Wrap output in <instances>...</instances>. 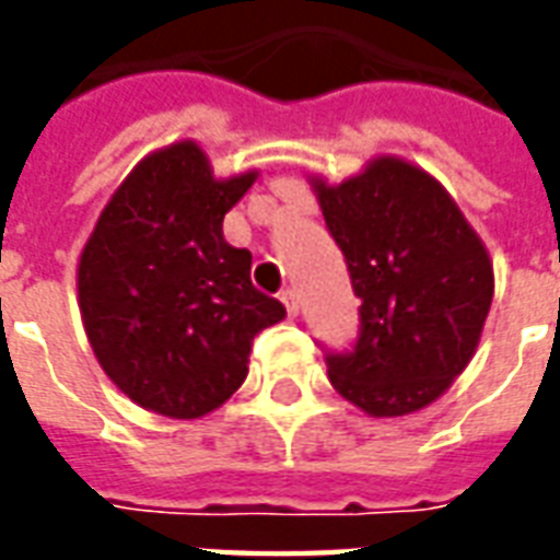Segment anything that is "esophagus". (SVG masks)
I'll return each instance as SVG.
<instances>
[{"mask_svg": "<svg viewBox=\"0 0 560 560\" xmlns=\"http://www.w3.org/2000/svg\"><path fill=\"white\" fill-rule=\"evenodd\" d=\"M281 303H284V308H288V315L291 317L300 315V300H296V291L281 293Z\"/></svg>", "mask_w": 560, "mask_h": 560, "instance_id": "esophagus-1", "label": "esophagus"}]
</instances>
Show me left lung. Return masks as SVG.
Wrapping results in <instances>:
<instances>
[{
  "label": "left lung",
  "mask_w": 560,
  "mask_h": 560,
  "mask_svg": "<svg viewBox=\"0 0 560 560\" xmlns=\"http://www.w3.org/2000/svg\"><path fill=\"white\" fill-rule=\"evenodd\" d=\"M308 183L363 300L357 348L327 357L329 384L369 417L422 411L477 353L492 257L444 185L399 155Z\"/></svg>",
  "instance_id": "left-lung-1"
}]
</instances>
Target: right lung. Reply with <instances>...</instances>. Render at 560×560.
Returning <instances> with one entry per match:
<instances>
[{"instance_id":"obj_1","label":"right lung","mask_w":560,"mask_h":560,"mask_svg":"<svg viewBox=\"0 0 560 560\" xmlns=\"http://www.w3.org/2000/svg\"><path fill=\"white\" fill-rule=\"evenodd\" d=\"M257 171L219 179L195 140L149 152L92 228L78 305L95 360L128 399L197 420L243 387L252 339L284 305L252 284L221 224Z\"/></svg>"}]
</instances>
